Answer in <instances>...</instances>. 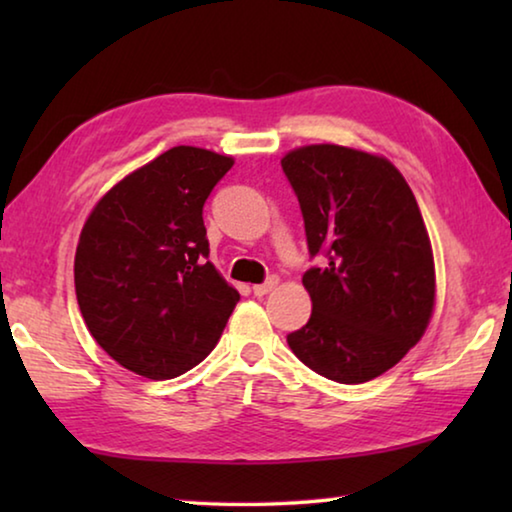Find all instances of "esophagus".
<instances>
[{
  "mask_svg": "<svg viewBox=\"0 0 512 512\" xmlns=\"http://www.w3.org/2000/svg\"><path fill=\"white\" fill-rule=\"evenodd\" d=\"M275 287H277V277H268L264 284H255L253 293L257 298H262V296H266V293H271Z\"/></svg>",
  "mask_w": 512,
  "mask_h": 512,
  "instance_id": "34e87169",
  "label": "esophagus"
}]
</instances>
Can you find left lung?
I'll list each match as a JSON object with an SVG mask.
<instances>
[{"label": "left lung", "instance_id": "1", "mask_svg": "<svg viewBox=\"0 0 512 512\" xmlns=\"http://www.w3.org/2000/svg\"><path fill=\"white\" fill-rule=\"evenodd\" d=\"M309 255L311 318L287 336L293 354L339 384L393 368L422 339L436 300L431 241L418 201L386 158L311 144L282 158Z\"/></svg>", "mask_w": 512, "mask_h": 512}]
</instances>
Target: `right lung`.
Segmentation results:
<instances>
[{
    "instance_id": "obj_1",
    "label": "right lung",
    "mask_w": 512,
    "mask_h": 512,
    "mask_svg": "<svg viewBox=\"0 0 512 512\" xmlns=\"http://www.w3.org/2000/svg\"><path fill=\"white\" fill-rule=\"evenodd\" d=\"M235 160L173 146L94 205L74 257L90 334L119 366L173 379L219 343L239 302L216 271L203 205Z\"/></svg>"
}]
</instances>
